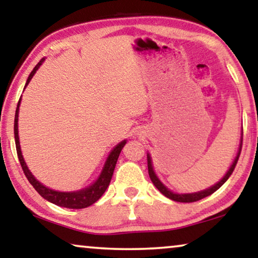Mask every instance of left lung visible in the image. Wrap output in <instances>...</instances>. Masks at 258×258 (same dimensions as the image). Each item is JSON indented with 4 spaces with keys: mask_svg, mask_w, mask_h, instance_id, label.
Returning a JSON list of instances; mask_svg holds the SVG:
<instances>
[{
    "mask_svg": "<svg viewBox=\"0 0 258 258\" xmlns=\"http://www.w3.org/2000/svg\"><path fill=\"white\" fill-rule=\"evenodd\" d=\"M242 139H243V128H242V133H241V141H239V146H238V150H237V154H236V156L234 158V161H232V163L230 167H229L228 171L225 172V175L222 177L220 181L217 183H215L214 185L209 186V188L204 189V190H201V191H196V192H186V194H179V192H175L172 191L168 188L167 185L163 184V182L161 181L160 178H158V176L156 175V172L154 170V165H153V160H151V156L149 153H147V160H148V171H149V176H150V179L151 182L154 183V185L156 186V188L160 190L161 194H163L165 197H168V199H170L172 201H175V202H181V203H191V202H196V201H200L204 199V197L211 195V194H214L216 190H218L221 188L222 185L224 184L225 182H227V179L230 177V175L232 174V171H234V169L236 167V163H237L238 161V157H239V154H241V149H242Z\"/></svg>",
    "mask_w": 258,
    "mask_h": 258,
    "instance_id": "left-lung-1",
    "label": "left lung"
}]
</instances>
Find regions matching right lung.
<instances>
[{"label": "right lung", "instance_id": "add662e5", "mask_svg": "<svg viewBox=\"0 0 258 258\" xmlns=\"http://www.w3.org/2000/svg\"><path fill=\"white\" fill-rule=\"evenodd\" d=\"M45 58H42L40 62L37 63L36 67L33 69V72L29 74L28 76L26 86H24V89H26L28 84L33 79V76L36 74L38 68L43 64ZM21 98L19 103H17L16 112H15V121H14V134H15V144H16V151L17 156H19L21 167L23 169L24 175L28 178V181L30 182V184L34 186L35 190L40 194V195L43 197L44 200H47L48 202L52 204H56V206L62 207V208H68V209H83V208H87L94 204L96 201L100 200V197L103 195L105 190H107L109 183L111 181L112 174H114L116 162H117V158L121 154L123 147L125 146L126 140H123L118 144L112 148L110 153H109L107 160H105L103 168L98 175V177L95 179V181L89 184L86 188L74 190V191H58V190H54L45 186L43 183L37 181V178L33 175V172L29 170L28 165L24 161V157L22 155V150H21L20 146V137H19V112H20V105H21Z\"/></svg>", "mask_w": 258, "mask_h": 258}]
</instances>
